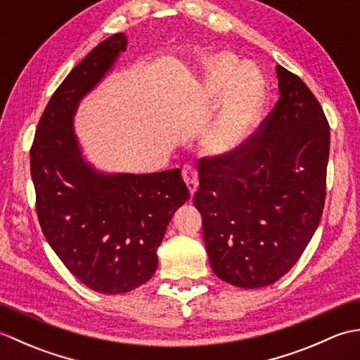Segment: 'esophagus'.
I'll return each instance as SVG.
<instances>
[{"label":"esophagus","instance_id":"34e87169","mask_svg":"<svg viewBox=\"0 0 360 360\" xmlns=\"http://www.w3.org/2000/svg\"><path fill=\"white\" fill-rule=\"evenodd\" d=\"M182 178H184L186 184L188 187L190 195H195L198 187V172L193 165H184L182 167Z\"/></svg>","mask_w":360,"mask_h":360}]
</instances>
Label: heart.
I'll return each instance as SVG.
<instances>
[{
    "label": "heart",
    "mask_w": 360,
    "mask_h": 360,
    "mask_svg": "<svg viewBox=\"0 0 360 360\" xmlns=\"http://www.w3.org/2000/svg\"><path fill=\"white\" fill-rule=\"evenodd\" d=\"M210 89L218 98L231 96L223 120L205 139L212 155H227L246 142L258 125L263 103V80L248 65L238 68L232 53H218L209 60Z\"/></svg>",
    "instance_id": "obj_1"
}]
</instances>
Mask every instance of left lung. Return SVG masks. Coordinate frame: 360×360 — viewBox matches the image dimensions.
<instances>
[{"label": "left lung", "mask_w": 360, "mask_h": 360, "mask_svg": "<svg viewBox=\"0 0 360 360\" xmlns=\"http://www.w3.org/2000/svg\"><path fill=\"white\" fill-rule=\"evenodd\" d=\"M280 97L255 133L227 155L198 160L193 196L210 266L255 289L290 271L319 227L326 196L330 124L298 75L277 66Z\"/></svg>", "instance_id": "8db88e82"}]
</instances>
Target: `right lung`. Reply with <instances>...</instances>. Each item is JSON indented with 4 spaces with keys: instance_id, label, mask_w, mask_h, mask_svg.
I'll return each instance as SVG.
<instances>
[{
    "instance_id": "add662e5",
    "label": "right lung",
    "mask_w": 360,
    "mask_h": 360,
    "mask_svg": "<svg viewBox=\"0 0 360 360\" xmlns=\"http://www.w3.org/2000/svg\"><path fill=\"white\" fill-rule=\"evenodd\" d=\"M125 48L124 34L106 38L68 74L46 105L30 147L46 240L74 277L101 294L129 292L153 277L167 226L190 198L179 168L103 174L82 158L75 108Z\"/></svg>"
}]
</instances>
